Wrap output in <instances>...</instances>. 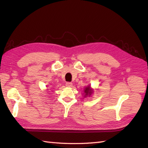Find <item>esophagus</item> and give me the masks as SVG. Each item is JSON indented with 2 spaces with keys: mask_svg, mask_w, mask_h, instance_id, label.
<instances>
[{
  "mask_svg": "<svg viewBox=\"0 0 148 148\" xmlns=\"http://www.w3.org/2000/svg\"><path fill=\"white\" fill-rule=\"evenodd\" d=\"M65 84H66V86H67V87H72V83L71 82H67Z\"/></svg>",
  "mask_w": 148,
  "mask_h": 148,
  "instance_id": "obj_1",
  "label": "esophagus"
}]
</instances>
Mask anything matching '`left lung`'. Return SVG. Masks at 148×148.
Masks as SVG:
<instances>
[{
    "instance_id": "8db88e82",
    "label": "left lung",
    "mask_w": 148,
    "mask_h": 148,
    "mask_svg": "<svg viewBox=\"0 0 148 148\" xmlns=\"http://www.w3.org/2000/svg\"><path fill=\"white\" fill-rule=\"evenodd\" d=\"M84 97H90L91 95L93 93V90L91 88L90 86H86L84 90Z\"/></svg>"
}]
</instances>
